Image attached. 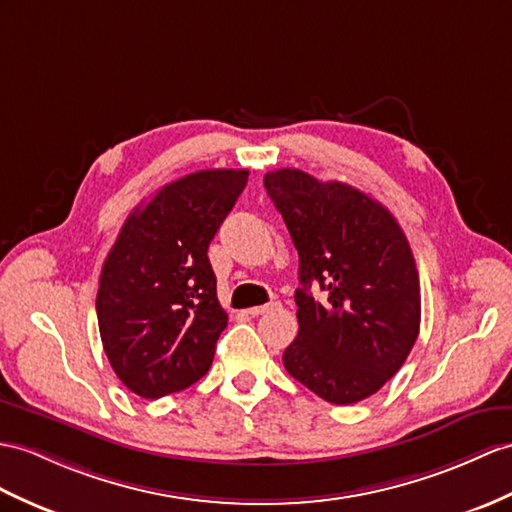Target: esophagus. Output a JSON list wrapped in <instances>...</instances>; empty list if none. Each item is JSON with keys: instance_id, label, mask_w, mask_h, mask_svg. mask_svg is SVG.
Returning <instances> with one entry per match:
<instances>
[{"instance_id": "obj_1", "label": "esophagus", "mask_w": 512, "mask_h": 512, "mask_svg": "<svg viewBox=\"0 0 512 512\" xmlns=\"http://www.w3.org/2000/svg\"><path fill=\"white\" fill-rule=\"evenodd\" d=\"M276 308V304H265V306H254V308H247V313L252 317H258V315H265L269 313V310Z\"/></svg>"}]
</instances>
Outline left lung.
I'll list each match as a JSON object with an SVG mask.
<instances>
[{"instance_id":"obj_1","label":"left lung","mask_w":512,"mask_h":512,"mask_svg":"<svg viewBox=\"0 0 512 512\" xmlns=\"http://www.w3.org/2000/svg\"><path fill=\"white\" fill-rule=\"evenodd\" d=\"M265 189L299 254V332L282 363L321 400L356 404L391 380L419 336L421 293L400 223L343 182L276 169ZM313 281L321 303L309 293Z\"/></svg>"}]
</instances>
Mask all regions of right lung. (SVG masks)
I'll return each instance as SVG.
<instances>
[{"instance_id":"right-lung-1","label":"right lung","mask_w":512,"mask_h":512,"mask_svg":"<svg viewBox=\"0 0 512 512\" xmlns=\"http://www.w3.org/2000/svg\"><path fill=\"white\" fill-rule=\"evenodd\" d=\"M247 169H204L134 208L99 276L97 323L117 378L145 400L206 376L228 315L208 245L247 184Z\"/></svg>"}]
</instances>
